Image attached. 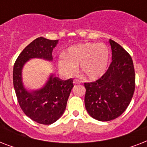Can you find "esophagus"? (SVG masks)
Here are the masks:
<instances>
[{"label":"esophagus","instance_id":"esophagus-1","mask_svg":"<svg viewBox=\"0 0 147 147\" xmlns=\"http://www.w3.org/2000/svg\"><path fill=\"white\" fill-rule=\"evenodd\" d=\"M81 82H78V81H76V80H75L73 82V84L74 85H77V84H80Z\"/></svg>","mask_w":147,"mask_h":147}]
</instances>
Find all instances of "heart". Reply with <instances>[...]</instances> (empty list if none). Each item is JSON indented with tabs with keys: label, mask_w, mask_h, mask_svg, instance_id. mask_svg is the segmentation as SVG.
Segmentation results:
<instances>
[{
	"label": "heart",
	"mask_w": 147,
	"mask_h": 147,
	"mask_svg": "<svg viewBox=\"0 0 147 147\" xmlns=\"http://www.w3.org/2000/svg\"><path fill=\"white\" fill-rule=\"evenodd\" d=\"M109 57V49L104 43H82L69 47L58 61V67L62 75L71 76L79 65L80 73L86 79L94 80L105 72Z\"/></svg>",
	"instance_id": "heart-1"
}]
</instances>
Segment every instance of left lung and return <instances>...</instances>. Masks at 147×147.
<instances>
[{"label": "left lung", "mask_w": 147, "mask_h": 147, "mask_svg": "<svg viewBox=\"0 0 147 147\" xmlns=\"http://www.w3.org/2000/svg\"><path fill=\"white\" fill-rule=\"evenodd\" d=\"M112 62L107 71L94 82L85 83V105L95 120L109 121L118 117L130 105L135 90V71L130 54L109 40Z\"/></svg>", "instance_id": "8db88e82"}]
</instances>
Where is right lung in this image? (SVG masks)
Wrapping results in <instances>:
<instances>
[{
  "label": "right lung",
  "mask_w": 147,
  "mask_h": 147,
  "mask_svg": "<svg viewBox=\"0 0 147 147\" xmlns=\"http://www.w3.org/2000/svg\"><path fill=\"white\" fill-rule=\"evenodd\" d=\"M58 42L59 40L36 38L22 51L13 70V87L22 111L31 120L46 125L55 122L63 114L73 80H61L52 74L43 87L30 92L24 88L22 70L25 63L33 58L52 61V53Z\"/></svg>",
  "instance_id": "add662e5"
}]
</instances>
